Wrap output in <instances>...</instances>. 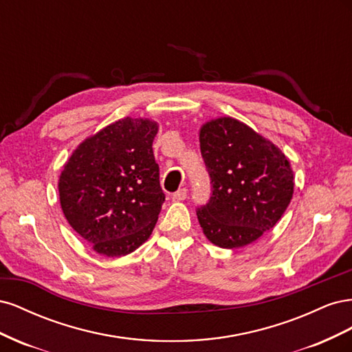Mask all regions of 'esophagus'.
Returning <instances> with one entry per match:
<instances>
[{"mask_svg": "<svg viewBox=\"0 0 352 352\" xmlns=\"http://www.w3.org/2000/svg\"><path fill=\"white\" fill-rule=\"evenodd\" d=\"M186 195H188V189L182 188V189H179L177 192L173 194V199L175 201H184L186 198Z\"/></svg>", "mask_w": 352, "mask_h": 352, "instance_id": "obj_1", "label": "esophagus"}]
</instances>
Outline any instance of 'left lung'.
Returning <instances> with one entry per match:
<instances>
[{"label": "left lung", "instance_id": "left-lung-1", "mask_svg": "<svg viewBox=\"0 0 352 352\" xmlns=\"http://www.w3.org/2000/svg\"><path fill=\"white\" fill-rule=\"evenodd\" d=\"M199 148L211 184L208 202L197 210L204 235L229 250L257 241L292 199L294 172L287 158L232 117L202 124Z\"/></svg>", "mask_w": 352, "mask_h": 352}]
</instances>
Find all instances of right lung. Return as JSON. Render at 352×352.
<instances>
[{
    "label": "right lung",
    "instance_id": "1",
    "mask_svg": "<svg viewBox=\"0 0 352 352\" xmlns=\"http://www.w3.org/2000/svg\"><path fill=\"white\" fill-rule=\"evenodd\" d=\"M158 124L126 117L73 151L58 180L69 225L107 257L131 254L150 238L166 199L153 153Z\"/></svg>",
    "mask_w": 352,
    "mask_h": 352
}]
</instances>
